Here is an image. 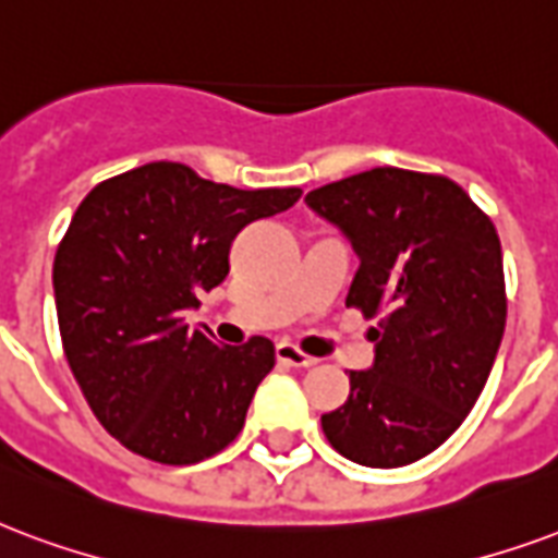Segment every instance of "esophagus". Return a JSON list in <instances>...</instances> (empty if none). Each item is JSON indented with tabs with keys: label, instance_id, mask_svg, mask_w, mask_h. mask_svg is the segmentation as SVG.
<instances>
[{
	"label": "esophagus",
	"instance_id": "obj_1",
	"mask_svg": "<svg viewBox=\"0 0 558 558\" xmlns=\"http://www.w3.org/2000/svg\"><path fill=\"white\" fill-rule=\"evenodd\" d=\"M275 354H278V361L287 363V366H313V363H316V357L304 354L299 345H292V342H278V345H275Z\"/></svg>",
	"mask_w": 558,
	"mask_h": 558
}]
</instances>
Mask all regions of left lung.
<instances>
[{
	"mask_svg": "<svg viewBox=\"0 0 558 558\" xmlns=\"http://www.w3.org/2000/svg\"><path fill=\"white\" fill-rule=\"evenodd\" d=\"M352 242L345 295L375 319V361L349 373V399L322 414L340 456L405 468L435 452L476 405L506 331L497 227L449 177L373 168L304 197Z\"/></svg>",
	"mask_w": 558,
	"mask_h": 558,
	"instance_id": "left-lung-1",
	"label": "left lung"
}]
</instances>
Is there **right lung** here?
<instances>
[{
    "instance_id": "add662e5",
    "label": "right lung",
    "mask_w": 558,
    "mask_h": 558,
    "mask_svg": "<svg viewBox=\"0 0 558 558\" xmlns=\"http://www.w3.org/2000/svg\"><path fill=\"white\" fill-rule=\"evenodd\" d=\"M299 197L150 162L80 204L52 263L61 345L94 416L135 456L197 464L236 440L275 345H218L185 313L227 278L233 239Z\"/></svg>"
}]
</instances>
